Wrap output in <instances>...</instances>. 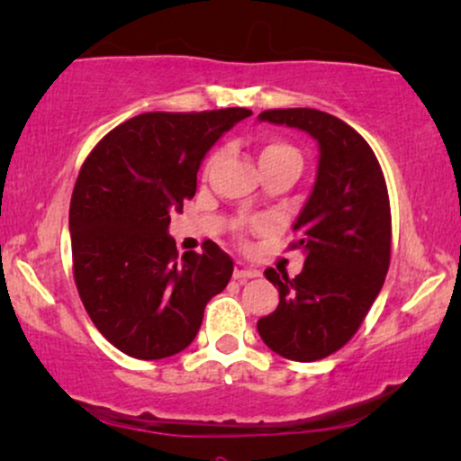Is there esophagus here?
<instances>
[{
	"label": "esophagus",
	"instance_id": "esophagus-1",
	"mask_svg": "<svg viewBox=\"0 0 461 461\" xmlns=\"http://www.w3.org/2000/svg\"><path fill=\"white\" fill-rule=\"evenodd\" d=\"M253 276H259V270L258 268H253V266L247 264V262H236V266H234V279L247 281V279H253Z\"/></svg>",
	"mask_w": 461,
	"mask_h": 461
}]
</instances>
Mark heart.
Wrapping results in <instances>:
<instances>
[{
  "label": "heart",
  "mask_w": 461,
  "mask_h": 461,
  "mask_svg": "<svg viewBox=\"0 0 461 461\" xmlns=\"http://www.w3.org/2000/svg\"><path fill=\"white\" fill-rule=\"evenodd\" d=\"M284 158L301 160L296 149H294L292 146H287V143H281V141H268V143H264L262 149H259V165L273 163V160H284Z\"/></svg>",
  "instance_id": "b5f03b06"
}]
</instances>
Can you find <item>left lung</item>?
I'll use <instances>...</instances> for the list:
<instances>
[{"instance_id":"obj_1","label":"left lung","mask_w":461,"mask_h":461,"mask_svg":"<svg viewBox=\"0 0 461 461\" xmlns=\"http://www.w3.org/2000/svg\"><path fill=\"white\" fill-rule=\"evenodd\" d=\"M259 122L309 132L318 174L292 230L304 253L294 279L266 268L279 304L259 318L266 346L290 360L330 357L352 339L384 284L391 262V206L380 163L352 126L318 109H270Z\"/></svg>"}]
</instances>
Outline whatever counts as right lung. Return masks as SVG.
Segmentation results:
<instances>
[{
    "label": "right lung",
    "mask_w": 461,
    "mask_h": 461,
    "mask_svg": "<svg viewBox=\"0 0 461 461\" xmlns=\"http://www.w3.org/2000/svg\"><path fill=\"white\" fill-rule=\"evenodd\" d=\"M251 115L152 111L107 132L70 199L72 273L94 326L132 358L157 360L195 339L208 301L225 290L234 262L212 240L177 258L169 212L197 191V171L221 135Z\"/></svg>",
    "instance_id": "obj_1"
}]
</instances>
